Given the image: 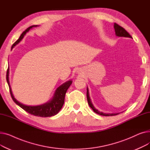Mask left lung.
Here are the masks:
<instances>
[{
    "mask_svg": "<svg viewBox=\"0 0 150 150\" xmlns=\"http://www.w3.org/2000/svg\"><path fill=\"white\" fill-rule=\"evenodd\" d=\"M114 27L115 29V35L118 37H125V38H132V36L126 31L123 27L117 24L116 23H114ZM87 99L88 101V104L89 106L92 109L93 112H95L96 113L101 115H103V116H113V115H116L117 114H119V113H103V112L99 111L98 109H97L95 107L93 106L92 105L90 97H89V90L88 88H87Z\"/></svg>",
    "mask_w": 150,
    "mask_h": 150,
    "instance_id": "left-lung-1",
    "label": "left lung"
}]
</instances>
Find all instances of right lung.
<instances>
[{
    "instance_id": "1",
    "label": "right lung",
    "mask_w": 150,
    "mask_h": 150,
    "mask_svg": "<svg viewBox=\"0 0 150 150\" xmlns=\"http://www.w3.org/2000/svg\"><path fill=\"white\" fill-rule=\"evenodd\" d=\"M37 26H38L37 25H32L27 28L21 34V35L20 36L19 38L18 39V40L13 44L11 47V49H13V47L22 40L23 36H24V35L26 34V33L28 32L31 28H32L33 27H36ZM6 81L8 83V84L9 86L11 96L13 100L14 101V103L16 105H18V106H19L23 110H25V111L31 115H33L35 116L41 117H52L57 114L59 112V111L62 108L63 105L64 103V98H65L66 93L67 89H69V88L70 87L71 84L72 83V80H69L66 81L64 83H63L60 86H59V87L57 89L56 91H55L53 98L50 100H49L48 102H47V103L41 105H38V106H27L20 103L19 101H18L14 97L13 95L11 89L10 85V82H9V67L8 68L7 72H6Z\"/></svg>"
}]
</instances>
